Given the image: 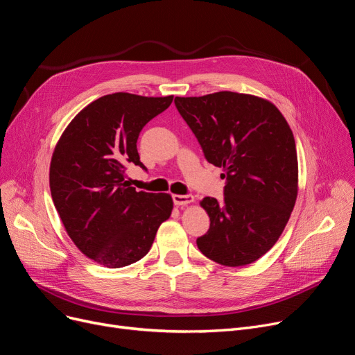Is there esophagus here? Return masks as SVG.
I'll list each match as a JSON object with an SVG mask.
<instances>
[{"label": "esophagus", "instance_id": "esophagus-1", "mask_svg": "<svg viewBox=\"0 0 355 355\" xmlns=\"http://www.w3.org/2000/svg\"><path fill=\"white\" fill-rule=\"evenodd\" d=\"M173 202L177 206H186L194 202V197L191 194H173Z\"/></svg>", "mask_w": 355, "mask_h": 355}]
</instances>
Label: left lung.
Returning a JSON list of instances; mask_svg holds the SVG:
<instances>
[{
  "label": "left lung",
  "mask_w": 355,
  "mask_h": 355,
  "mask_svg": "<svg viewBox=\"0 0 355 355\" xmlns=\"http://www.w3.org/2000/svg\"><path fill=\"white\" fill-rule=\"evenodd\" d=\"M207 162L223 166V202L202 200L210 218L197 238L203 255L227 267L251 264L283 234L297 197L296 142L274 104L220 91L175 97Z\"/></svg>",
  "instance_id": "8db88e82"
}]
</instances>
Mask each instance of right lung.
Wrapping results in <instances>:
<instances>
[{
    "mask_svg": "<svg viewBox=\"0 0 355 355\" xmlns=\"http://www.w3.org/2000/svg\"><path fill=\"white\" fill-rule=\"evenodd\" d=\"M173 98L104 96L75 116L55 148L49 173L53 205L78 250L104 267H126L144 258L171 214V196L136 191L125 173L130 164L146 171L137 137Z\"/></svg>",
    "mask_w": 355,
    "mask_h": 355,
    "instance_id": "add662e5",
    "label": "right lung"
}]
</instances>
